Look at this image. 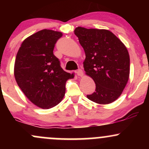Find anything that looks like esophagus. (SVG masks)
I'll use <instances>...</instances> for the list:
<instances>
[{"label":"esophagus","instance_id":"34e87169","mask_svg":"<svg viewBox=\"0 0 149 149\" xmlns=\"http://www.w3.org/2000/svg\"><path fill=\"white\" fill-rule=\"evenodd\" d=\"M76 73H77V75H78V76H80V77H83V71H82L81 69H78V71H76Z\"/></svg>","mask_w":149,"mask_h":149}]
</instances>
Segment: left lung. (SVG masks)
I'll use <instances>...</instances> for the list:
<instances>
[{"mask_svg":"<svg viewBox=\"0 0 149 149\" xmlns=\"http://www.w3.org/2000/svg\"><path fill=\"white\" fill-rule=\"evenodd\" d=\"M74 33L84 49L85 74L96 90L87 95L100 104L113 102L120 96L130 76V55L123 42L110 31L78 26Z\"/></svg>","mask_w":149,"mask_h":149,"instance_id":"8db88e82","label":"left lung"}]
</instances>
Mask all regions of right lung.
I'll list each match as a JSON object with an SVG mask.
<instances>
[{
	"mask_svg": "<svg viewBox=\"0 0 149 149\" xmlns=\"http://www.w3.org/2000/svg\"><path fill=\"white\" fill-rule=\"evenodd\" d=\"M62 33L43 29L22 42L15 61L14 75L25 96L38 107L49 109L61 102L66 82L74 78L61 69L53 54L54 45Z\"/></svg>",
	"mask_w": 149,
	"mask_h": 149,
	"instance_id": "obj_1",
	"label": "right lung"
}]
</instances>
